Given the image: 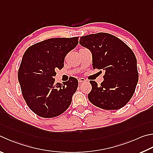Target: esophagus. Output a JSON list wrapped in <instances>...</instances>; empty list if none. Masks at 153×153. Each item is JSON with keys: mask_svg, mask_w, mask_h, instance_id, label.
<instances>
[{"mask_svg": "<svg viewBox=\"0 0 153 153\" xmlns=\"http://www.w3.org/2000/svg\"><path fill=\"white\" fill-rule=\"evenodd\" d=\"M78 82H85V79L84 78H82V77H80V78H79V79H78Z\"/></svg>", "mask_w": 153, "mask_h": 153, "instance_id": "esophagus-1", "label": "esophagus"}]
</instances>
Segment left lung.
<instances>
[{
	"instance_id": "8db88e82",
	"label": "left lung",
	"mask_w": 153,
	"mask_h": 153,
	"mask_svg": "<svg viewBox=\"0 0 153 153\" xmlns=\"http://www.w3.org/2000/svg\"><path fill=\"white\" fill-rule=\"evenodd\" d=\"M79 44L91 51L93 68L105 71L100 85L95 81L90 82L89 100L104 110L124 107L132 97L138 81L137 61L131 49L106 33L83 36Z\"/></svg>"
}]
</instances>
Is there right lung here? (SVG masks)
Here are the masks:
<instances>
[{"mask_svg":"<svg viewBox=\"0 0 153 153\" xmlns=\"http://www.w3.org/2000/svg\"><path fill=\"white\" fill-rule=\"evenodd\" d=\"M78 44V37L51 38L30 46L22 58L18 79L27 105L36 114L53 118L70 105L78 86L75 77L62 84L55 83L57 69L64 66L65 57Z\"/></svg>","mask_w":153,"mask_h":153,"instance_id":"obj_1","label":"right lung"}]
</instances>
